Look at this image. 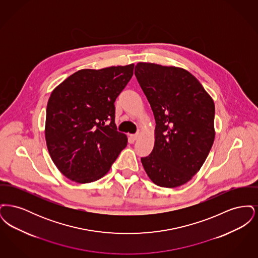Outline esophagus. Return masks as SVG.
<instances>
[{"label": "esophagus", "mask_w": 258, "mask_h": 258, "mask_svg": "<svg viewBox=\"0 0 258 258\" xmlns=\"http://www.w3.org/2000/svg\"><path fill=\"white\" fill-rule=\"evenodd\" d=\"M138 137H139V135H131V138L135 141V140H137L138 139Z\"/></svg>", "instance_id": "34e87169"}]
</instances>
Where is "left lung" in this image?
Segmentation results:
<instances>
[{
	"label": "left lung",
	"instance_id": "left-lung-1",
	"mask_svg": "<svg viewBox=\"0 0 258 258\" xmlns=\"http://www.w3.org/2000/svg\"><path fill=\"white\" fill-rule=\"evenodd\" d=\"M135 74L156 120L154 149L142 165L154 184L180 186L199 171L213 146L214 100L181 68L140 61Z\"/></svg>",
	"mask_w": 258,
	"mask_h": 258
}]
</instances>
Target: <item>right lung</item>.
Segmentation results:
<instances>
[{
    "instance_id": "obj_1",
    "label": "right lung",
    "mask_w": 258,
    "mask_h": 258,
    "mask_svg": "<svg viewBox=\"0 0 258 258\" xmlns=\"http://www.w3.org/2000/svg\"><path fill=\"white\" fill-rule=\"evenodd\" d=\"M135 64L80 70L51 93L45 121L50 157L68 179L87 184L109 171L127 143L117 132L114 102Z\"/></svg>"
}]
</instances>
